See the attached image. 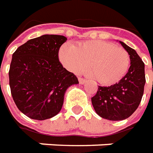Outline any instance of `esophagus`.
Returning a JSON list of instances; mask_svg holds the SVG:
<instances>
[{"label":"esophagus","mask_w":153,"mask_h":153,"mask_svg":"<svg viewBox=\"0 0 153 153\" xmlns=\"http://www.w3.org/2000/svg\"><path fill=\"white\" fill-rule=\"evenodd\" d=\"M78 80H79V82H80L81 84H84V83L86 82V80L84 78H82V77H79Z\"/></svg>","instance_id":"esophagus-1"}]
</instances>
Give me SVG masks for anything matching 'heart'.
Returning a JSON list of instances; mask_svg holds the SVG:
<instances>
[{
    "instance_id": "heart-1",
    "label": "heart",
    "mask_w": 153,
    "mask_h": 153,
    "mask_svg": "<svg viewBox=\"0 0 153 153\" xmlns=\"http://www.w3.org/2000/svg\"><path fill=\"white\" fill-rule=\"evenodd\" d=\"M60 61L74 73H81L88 68L91 76L102 85L120 82L130 64L129 54L123 48L103 40H89L76 47L64 45L59 52Z\"/></svg>"
}]
</instances>
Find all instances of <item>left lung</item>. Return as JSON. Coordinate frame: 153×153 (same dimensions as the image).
<instances>
[{
	"label": "left lung",
	"mask_w": 153,
	"mask_h": 153,
	"mask_svg": "<svg viewBox=\"0 0 153 153\" xmlns=\"http://www.w3.org/2000/svg\"><path fill=\"white\" fill-rule=\"evenodd\" d=\"M130 57L127 74L110 86H98L91 98L92 105L98 115L109 120H123L131 116L142 100L146 82L144 62L136 51L120 42Z\"/></svg>",
	"instance_id": "left-lung-1"
}]
</instances>
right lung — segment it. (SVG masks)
<instances>
[{"instance_id":"add662e5","label":"right lung","mask_w":153,"mask_h":153,"mask_svg":"<svg viewBox=\"0 0 153 153\" xmlns=\"http://www.w3.org/2000/svg\"><path fill=\"white\" fill-rule=\"evenodd\" d=\"M66 41L62 35L44 34L27 41L13 53L9 71L11 96L17 108L30 119L55 116L61 110L67 89L79 83L58 58Z\"/></svg>"}]
</instances>
